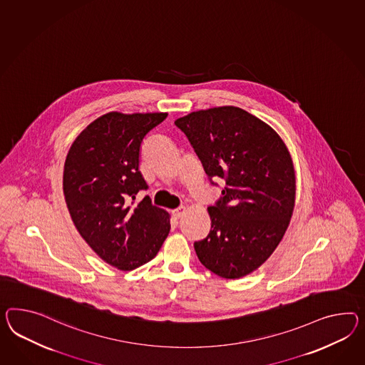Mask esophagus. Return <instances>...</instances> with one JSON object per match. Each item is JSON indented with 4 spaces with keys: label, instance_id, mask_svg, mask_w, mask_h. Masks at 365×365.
Here are the masks:
<instances>
[{
    "label": "esophagus",
    "instance_id": "1",
    "mask_svg": "<svg viewBox=\"0 0 365 365\" xmlns=\"http://www.w3.org/2000/svg\"><path fill=\"white\" fill-rule=\"evenodd\" d=\"M185 212H187V207L185 206H180L178 209L172 210V215H175V218H180L181 215H185Z\"/></svg>",
    "mask_w": 365,
    "mask_h": 365
}]
</instances>
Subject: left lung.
<instances>
[{"instance_id":"8db88e82","label":"left lung","mask_w":365,"mask_h":365,"mask_svg":"<svg viewBox=\"0 0 365 365\" xmlns=\"http://www.w3.org/2000/svg\"><path fill=\"white\" fill-rule=\"evenodd\" d=\"M210 180L224 178L221 200L207 207L205 240L195 242L200 262L226 279L252 274L270 258L295 206L297 178L279 133L240 107L200 110L175 122Z\"/></svg>"}]
</instances>
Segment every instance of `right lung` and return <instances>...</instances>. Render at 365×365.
<instances>
[{
    "label": "right lung",
    "instance_id": "add662e5",
    "mask_svg": "<svg viewBox=\"0 0 365 365\" xmlns=\"http://www.w3.org/2000/svg\"><path fill=\"white\" fill-rule=\"evenodd\" d=\"M167 113H104L71 144L63 167L66 205L78 233L106 263L131 271L152 261L168 237L170 215L144 197L139 170L144 136Z\"/></svg>",
    "mask_w": 365,
    "mask_h": 365
}]
</instances>
